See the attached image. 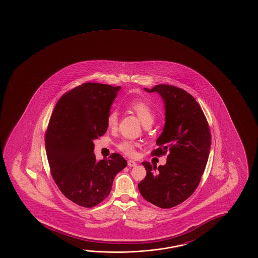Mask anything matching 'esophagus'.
<instances>
[{
  "label": "esophagus",
  "instance_id": "34e87169",
  "mask_svg": "<svg viewBox=\"0 0 258 258\" xmlns=\"http://www.w3.org/2000/svg\"><path fill=\"white\" fill-rule=\"evenodd\" d=\"M127 165H128L130 167H134V166L137 165V163H136L135 161L128 160L127 161Z\"/></svg>",
  "mask_w": 258,
  "mask_h": 258
}]
</instances>
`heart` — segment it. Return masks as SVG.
<instances>
[{
    "label": "heart",
    "mask_w": 258,
    "mask_h": 258,
    "mask_svg": "<svg viewBox=\"0 0 258 258\" xmlns=\"http://www.w3.org/2000/svg\"><path fill=\"white\" fill-rule=\"evenodd\" d=\"M131 108L135 111L136 114L140 118V121L144 126H148L154 122L155 115L153 112L152 109L149 106L143 102V101H134L131 103ZM118 122V111L117 110H111L108 118H107V125L110 128L116 127ZM118 148L123 153L130 156H134L136 155L135 144L131 140H123L122 142L118 144Z\"/></svg>",
    "instance_id": "obj_1"
}]
</instances>
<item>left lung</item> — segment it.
Listing matches in <instances>:
<instances>
[{"mask_svg": "<svg viewBox=\"0 0 258 258\" xmlns=\"http://www.w3.org/2000/svg\"><path fill=\"white\" fill-rule=\"evenodd\" d=\"M145 91L158 93L165 104V127L152 155H169L166 164L158 167L142 163L147 175L139 190L149 203L169 209L189 198L199 185L209 158L211 132L201 106L184 90L157 85Z\"/></svg>", "mask_w": 258, "mask_h": 258, "instance_id": "obj_1", "label": "left lung"}]
</instances>
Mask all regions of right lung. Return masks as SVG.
<instances>
[{"label":"right lung","instance_id":"1","mask_svg":"<svg viewBox=\"0 0 258 258\" xmlns=\"http://www.w3.org/2000/svg\"><path fill=\"white\" fill-rule=\"evenodd\" d=\"M120 86L86 83L64 93L55 104L45 147L51 174L67 198L82 207L110 195L117 173L127 166L119 154L96 160L93 140L104 135L110 107Z\"/></svg>","mask_w":258,"mask_h":258}]
</instances>
